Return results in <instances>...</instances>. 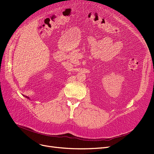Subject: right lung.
<instances>
[{"label":"right lung","instance_id":"obj_1","mask_svg":"<svg viewBox=\"0 0 154 154\" xmlns=\"http://www.w3.org/2000/svg\"><path fill=\"white\" fill-rule=\"evenodd\" d=\"M26 98H28V99H30V98H28V97H27V96H26Z\"/></svg>","mask_w":154,"mask_h":154}]
</instances>
